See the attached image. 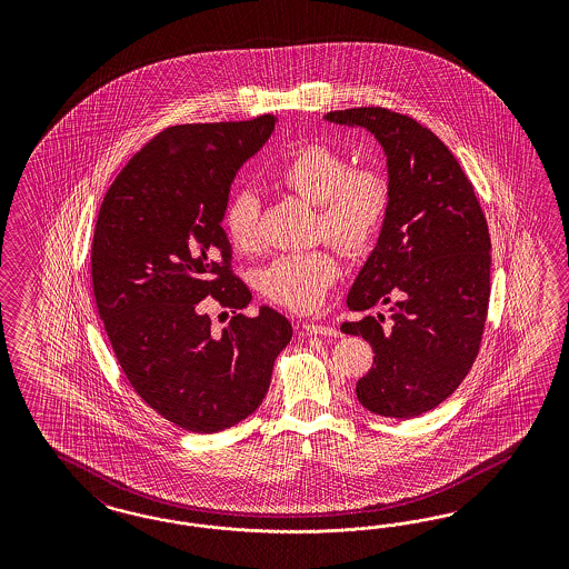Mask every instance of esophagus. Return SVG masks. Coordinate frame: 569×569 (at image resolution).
Returning a JSON list of instances; mask_svg holds the SVG:
<instances>
[{
    "mask_svg": "<svg viewBox=\"0 0 569 569\" xmlns=\"http://www.w3.org/2000/svg\"><path fill=\"white\" fill-rule=\"evenodd\" d=\"M305 331H307L309 336H331V338H338V336H340L338 329L329 328V326H319V323L305 326Z\"/></svg>",
    "mask_w": 569,
    "mask_h": 569,
    "instance_id": "esophagus-1",
    "label": "esophagus"
}]
</instances>
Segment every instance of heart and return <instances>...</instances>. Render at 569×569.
Listing matches in <instances>:
<instances>
[{
	"mask_svg": "<svg viewBox=\"0 0 569 569\" xmlns=\"http://www.w3.org/2000/svg\"><path fill=\"white\" fill-rule=\"evenodd\" d=\"M277 186L317 204L315 229L345 252H362L378 240L388 219L390 179L376 164H350L338 150L309 143L288 156L276 172ZM260 204L254 193L238 191L224 204L223 227L231 246L254 252L260 243ZM340 276L328 248L290 252L271 260L260 273V288L283 309H315Z\"/></svg>",
	"mask_w": 569,
	"mask_h": 569,
	"instance_id": "1",
	"label": "heart"
}]
</instances>
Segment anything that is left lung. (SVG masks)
<instances>
[{
  "instance_id": "8db88e82",
  "label": "left lung",
  "mask_w": 569,
  "mask_h": 569,
  "mask_svg": "<svg viewBox=\"0 0 569 569\" xmlns=\"http://www.w3.org/2000/svg\"><path fill=\"white\" fill-rule=\"evenodd\" d=\"M328 121L367 127L388 154L390 210L378 246L348 292V309L392 305L342 331L376 357L357 381L371 413L411 419L445 402L480 355L490 302V233L457 158L428 127L381 106L333 110Z\"/></svg>"
}]
</instances>
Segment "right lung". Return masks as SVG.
I'll list each match as a JSON object with an SVG mask.
<instances>
[{
	"label": "right lung",
	"mask_w": 569,
	"mask_h": 569,
	"mask_svg": "<svg viewBox=\"0 0 569 569\" xmlns=\"http://www.w3.org/2000/svg\"><path fill=\"white\" fill-rule=\"evenodd\" d=\"M273 127V114L169 127L103 196L91 241L98 312L138 397L181 430L212 433L254 413L292 340L277 310L240 312L252 292L221 227L233 177ZM208 295L234 312L221 332Z\"/></svg>",
	"instance_id": "1"
}]
</instances>
